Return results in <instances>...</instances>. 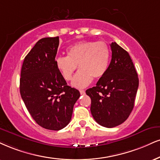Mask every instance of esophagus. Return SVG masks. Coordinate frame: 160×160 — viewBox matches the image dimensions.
<instances>
[{
  "label": "esophagus",
  "instance_id": "1",
  "mask_svg": "<svg viewBox=\"0 0 160 160\" xmlns=\"http://www.w3.org/2000/svg\"><path fill=\"white\" fill-rule=\"evenodd\" d=\"M80 93H81V95H84V94H85V91H84V90H80Z\"/></svg>",
  "mask_w": 160,
  "mask_h": 160
}]
</instances>
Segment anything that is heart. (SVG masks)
Instances as JSON below:
<instances>
[{"label":"heart","mask_w":160,"mask_h":160,"mask_svg":"<svg viewBox=\"0 0 160 160\" xmlns=\"http://www.w3.org/2000/svg\"><path fill=\"white\" fill-rule=\"evenodd\" d=\"M68 56H58L55 59L57 70L65 80H70L76 70H80L72 78V87L84 88L91 83L92 78H100L107 72L110 59V49L104 41H83L70 46Z\"/></svg>","instance_id":"heart-1"}]
</instances>
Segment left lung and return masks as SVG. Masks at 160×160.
Masks as SVG:
<instances>
[{
    "instance_id": "left-lung-1",
    "label": "left lung",
    "mask_w": 160,
    "mask_h": 160,
    "mask_svg": "<svg viewBox=\"0 0 160 160\" xmlns=\"http://www.w3.org/2000/svg\"><path fill=\"white\" fill-rule=\"evenodd\" d=\"M111 62L96 87L86 90L91 98L90 111L96 122L105 128L123 123L134 106L139 78L127 51L116 42L110 44Z\"/></svg>"
}]
</instances>
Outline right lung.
<instances>
[{
    "instance_id": "1",
    "label": "right lung",
    "mask_w": 160,
    "mask_h": 160,
    "mask_svg": "<svg viewBox=\"0 0 160 160\" xmlns=\"http://www.w3.org/2000/svg\"><path fill=\"white\" fill-rule=\"evenodd\" d=\"M58 36L39 40L23 60L20 92L29 113L42 128L59 131L68 125L80 96L57 70Z\"/></svg>"
}]
</instances>
